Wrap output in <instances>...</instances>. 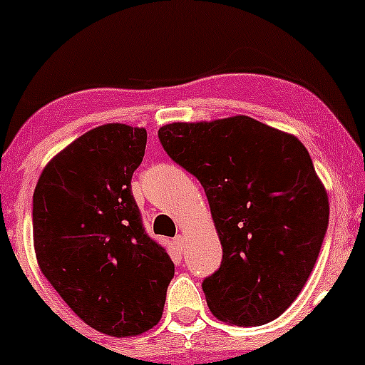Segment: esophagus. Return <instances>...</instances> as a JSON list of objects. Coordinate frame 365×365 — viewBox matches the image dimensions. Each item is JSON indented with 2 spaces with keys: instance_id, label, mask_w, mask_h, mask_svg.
I'll return each instance as SVG.
<instances>
[{
  "instance_id": "esophagus-1",
  "label": "esophagus",
  "mask_w": 365,
  "mask_h": 365,
  "mask_svg": "<svg viewBox=\"0 0 365 365\" xmlns=\"http://www.w3.org/2000/svg\"><path fill=\"white\" fill-rule=\"evenodd\" d=\"M173 245L176 247V251L183 252V249H185V238H183L182 235H176V237L173 238Z\"/></svg>"
}]
</instances>
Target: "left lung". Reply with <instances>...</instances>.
<instances>
[{
	"mask_svg": "<svg viewBox=\"0 0 365 365\" xmlns=\"http://www.w3.org/2000/svg\"><path fill=\"white\" fill-rule=\"evenodd\" d=\"M162 148L203 185L222 245L203 281L210 311L231 325L281 316L307 282L329 197L305 146L249 116L159 128Z\"/></svg>",
	"mask_w": 365,
	"mask_h": 365,
	"instance_id": "1",
	"label": "left lung"
}]
</instances>
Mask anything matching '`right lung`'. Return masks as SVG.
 <instances>
[{
	"label": "right lung",
	"instance_id": "obj_1",
	"mask_svg": "<svg viewBox=\"0 0 365 365\" xmlns=\"http://www.w3.org/2000/svg\"><path fill=\"white\" fill-rule=\"evenodd\" d=\"M145 148V128L102 125L58 153L33 194L40 270L86 325L114 337L159 323L175 275L132 196Z\"/></svg>",
	"mask_w": 365,
	"mask_h": 365
}]
</instances>
